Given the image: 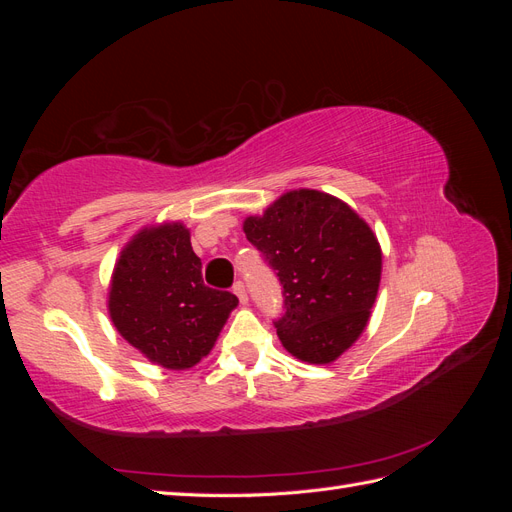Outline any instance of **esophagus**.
<instances>
[{
    "label": "esophagus",
    "mask_w": 512,
    "mask_h": 512,
    "mask_svg": "<svg viewBox=\"0 0 512 512\" xmlns=\"http://www.w3.org/2000/svg\"><path fill=\"white\" fill-rule=\"evenodd\" d=\"M232 292L237 294L239 301H241L243 305H247V292H245V286H243V282H235V286H232Z\"/></svg>",
    "instance_id": "esophagus-1"
}]
</instances>
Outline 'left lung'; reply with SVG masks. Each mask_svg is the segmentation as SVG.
I'll return each instance as SVG.
<instances>
[{"label":"left lung","instance_id":"1","mask_svg":"<svg viewBox=\"0 0 512 512\" xmlns=\"http://www.w3.org/2000/svg\"><path fill=\"white\" fill-rule=\"evenodd\" d=\"M243 232L280 277L286 312L275 320L299 361L333 363L367 327L382 273L369 224L344 200L318 190L282 194Z\"/></svg>","mask_w":512,"mask_h":512}]
</instances>
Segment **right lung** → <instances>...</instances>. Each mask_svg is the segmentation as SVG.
<instances>
[{
	"label": "right lung",
	"mask_w": 512,
	"mask_h": 512,
	"mask_svg": "<svg viewBox=\"0 0 512 512\" xmlns=\"http://www.w3.org/2000/svg\"><path fill=\"white\" fill-rule=\"evenodd\" d=\"M190 230L181 222L147 226L123 247L108 288L119 335L166 369H190L215 346L239 299L203 282Z\"/></svg>",
	"instance_id": "1"
}]
</instances>
